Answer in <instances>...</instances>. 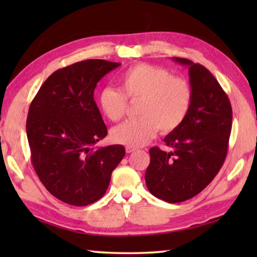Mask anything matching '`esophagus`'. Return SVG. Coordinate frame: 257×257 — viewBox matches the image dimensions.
Masks as SVG:
<instances>
[{
  "label": "esophagus",
  "instance_id": "1",
  "mask_svg": "<svg viewBox=\"0 0 257 257\" xmlns=\"http://www.w3.org/2000/svg\"><path fill=\"white\" fill-rule=\"evenodd\" d=\"M136 151V149H135V147H132V146H127L125 147V152H127V153L129 154V153H133V152H135Z\"/></svg>",
  "mask_w": 257,
  "mask_h": 257
}]
</instances>
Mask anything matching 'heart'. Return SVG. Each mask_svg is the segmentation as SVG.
I'll use <instances>...</instances> for the list:
<instances>
[{"label":"heart","mask_w":257,"mask_h":257,"mask_svg":"<svg viewBox=\"0 0 257 257\" xmlns=\"http://www.w3.org/2000/svg\"><path fill=\"white\" fill-rule=\"evenodd\" d=\"M119 89L105 87L98 96L99 107L108 120L123 118L127 99L138 102L139 118L129 120L111 132L116 144L138 147L149 143L160 129L169 134L184 122L191 105V88L185 79L165 69L138 63L121 72Z\"/></svg>","instance_id":"1"}]
</instances>
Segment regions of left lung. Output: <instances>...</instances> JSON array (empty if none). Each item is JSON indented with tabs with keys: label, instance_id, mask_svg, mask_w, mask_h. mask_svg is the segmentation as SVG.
<instances>
[{
	"label": "left lung",
	"instance_id": "1",
	"mask_svg": "<svg viewBox=\"0 0 257 257\" xmlns=\"http://www.w3.org/2000/svg\"><path fill=\"white\" fill-rule=\"evenodd\" d=\"M189 72L191 105L179 128L163 139L171 152L150 150L145 173L152 195L168 203L196 196L220 171L228 152L232 108L227 94L205 67L173 58Z\"/></svg>",
	"mask_w": 257,
	"mask_h": 257
}]
</instances>
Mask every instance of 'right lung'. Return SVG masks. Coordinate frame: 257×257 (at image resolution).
Segmentation results:
<instances>
[{
    "mask_svg": "<svg viewBox=\"0 0 257 257\" xmlns=\"http://www.w3.org/2000/svg\"><path fill=\"white\" fill-rule=\"evenodd\" d=\"M119 66L86 60L56 70L30 104L26 130L34 169L45 188L70 205L103 197L125 154L122 145L94 147L107 134L94 89Z\"/></svg>",
    "mask_w": 257,
    "mask_h": 257,
    "instance_id": "right-lung-1",
    "label": "right lung"
}]
</instances>
